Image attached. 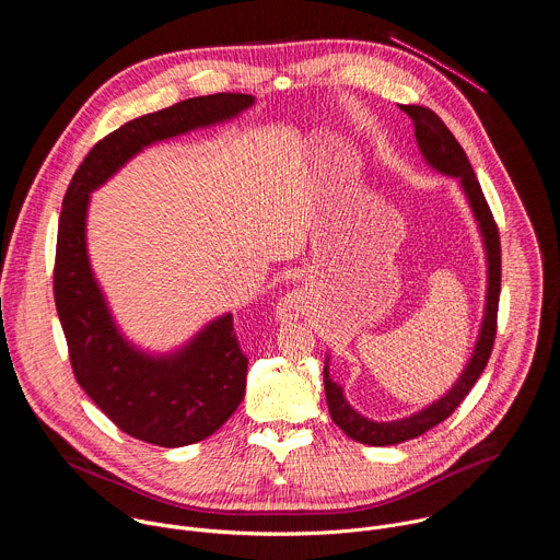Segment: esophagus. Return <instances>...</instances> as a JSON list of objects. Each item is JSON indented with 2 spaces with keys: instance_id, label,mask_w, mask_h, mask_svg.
<instances>
[{
  "instance_id": "34e87169",
  "label": "esophagus",
  "mask_w": 560,
  "mask_h": 560,
  "mask_svg": "<svg viewBox=\"0 0 560 560\" xmlns=\"http://www.w3.org/2000/svg\"><path fill=\"white\" fill-rule=\"evenodd\" d=\"M307 307H310V294L305 290L296 288V290H292V292H288L279 299L277 310H275L277 322L292 324L307 312Z\"/></svg>"
}]
</instances>
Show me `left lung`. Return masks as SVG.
<instances>
[{"mask_svg": "<svg viewBox=\"0 0 560 560\" xmlns=\"http://www.w3.org/2000/svg\"><path fill=\"white\" fill-rule=\"evenodd\" d=\"M401 110L415 121V135L417 143L425 156V162L436 168L443 175L456 177L460 182V188L469 201V208L478 221V228H481L483 234V244H486V255H488V296H486V314H483V324L481 332H478V341L474 346V354L469 363L465 365L463 374L458 381L452 385V389L441 396L439 401L428 406L425 410L398 419V421H370L361 417L357 410L350 408L346 401L343 389L330 378L328 365L324 368V385H326V398H328V408L332 421L354 441L365 443V445H396L410 439H417L432 430L434 425L443 423L460 404L463 398L469 394L478 376L483 374L492 346L497 339V314H499V296H501V238H499V228L492 217V210L486 201V195L481 190V184H478L467 154L456 141V137L450 132V128L441 121V117L425 108V106H401Z\"/></svg>", "mask_w": 560, "mask_h": 560, "instance_id": "obj_1", "label": "left lung"}]
</instances>
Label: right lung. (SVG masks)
Masks as SVG:
<instances>
[{
	"instance_id": "1",
	"label": "right lung",
	"mask_w": 560,
	"mask_h": 560,
	"mask_svg": "<svg viewBox=\"0 0 560 560\" xmlns=\"http://www.w3.org/2000/svg\"><path fill=\"white\" fill-rule=\"evenodd\" d=\"M253 104V95L217 93L124 124L93 145L61 203L52 290L74 378L121 432L159 447L203 441L234 415L246 394L248 357L238 348L232 314L214 318L168 357L130 346L91 270L89 199L141 148L232 119Z\"/></svg>"
}]
</instances>
